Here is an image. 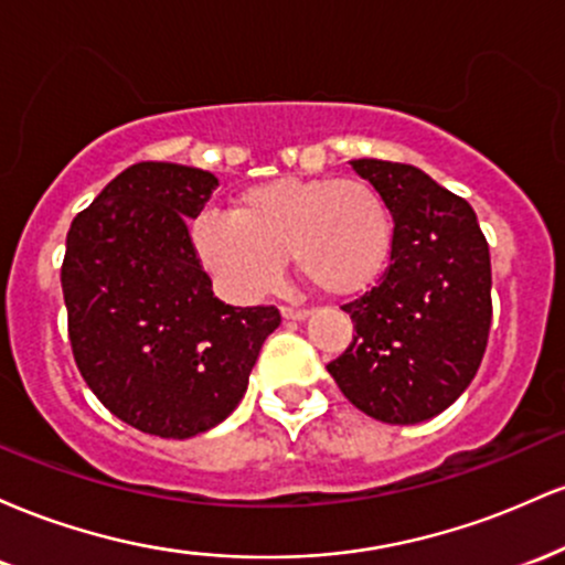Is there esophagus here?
<instances>
[{
	"mask_svg": "<svg viewBox=\"0 0 565 565\" xmlns=\"http://www.w3.org/2000/svg\"><path fill=\"white\" fill-rule=\"evenodd\" d=\"M281 316L287 321H305L308 319V310L297 308V305H281Z\"/></svg>",
	"mask_w": 565,
	"mask_h": 565,
	"instance_id": "1",
	"label": "esophagus"
}]
</instances>
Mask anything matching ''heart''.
Instances as JSON below:
<instances>
[{
	"label": "heart",
	"mask_w": 565,
	"mask_h": 565,
	"mask_svg": "<svg viewBox=\"0 0 565 565\" xmlns=\"http://www.w3.org/2000/svg\"><path fill=\"white\" fill-rule=\"evenodd\" d=\"M193 244L233 300L263 297L281 276L287 252L302 278L345 297L382 274L393 220L377 188L364 180L276 178L238 193L231 215H201Z\"/></svg>",
	"instance_id": "b5f03b06"
}]
</instances>
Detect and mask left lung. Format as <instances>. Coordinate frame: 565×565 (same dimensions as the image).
<instances>
[{"mask_svg": "<svg viewBox=\"0 0 565 565\" xmlns=\"http://www.w3.org/2000/svg\"><path fill=\"white\" fill-rule=\"evenodd\" d=\"M393 215L391 265L342 305L355 337L329 364L355 408L417 425L449 408L476 377L491 327V257L472 206L412 164L350 161Z\"/></svg>", "mask_w": 565, "mask_h": 565, "instance_id": "left-lung-1", "label": "left lung"}]
</instances>
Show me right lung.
Returning <instances> with one entry per match:
<instances>
[{"instance_id": "right-lung-1", "label": "right lung", "mask_w": 565, "mask_h": 565, "mask_svg": "<svg viewBox=\"0 0 565 565\" xmlns=\"http://www.w3.org/2000/svg\"><path fill=\"white\" fill-rule=\"evenodd\" d=\"M217 178L140 161L71 223L61 284L84 382L108 412L148 436L191 438L244 398L260 348L281 323L274 305L220 302L188 220Z\"/></svg>"}]
</instances>
